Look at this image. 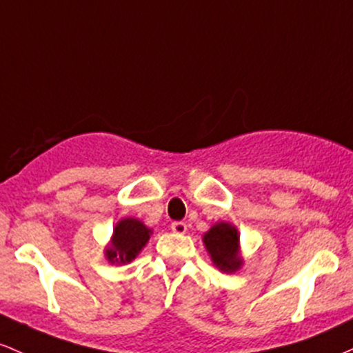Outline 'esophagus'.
Listing matches in <instances>:
<instances>
[{
  "instance_id": "esophagus-1",
  "label": "esophagus",
  "mask_w": 353,
  "mask_h": 353,
  "mask_svg": "<svg viewBox=\"0 0 353 353\" xmlns=\"http://www.w3.org/2000/svg\"><path fill=\"white\" fill-rule=\"evenodd\" d=\"M172 232L176 233V235H185L187 233V223H183V221H173Z\"/></svg>"
}]
</instances>
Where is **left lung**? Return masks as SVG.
<instances>
[{"label": "left lung", "instance_id": "obj_1", "mask_svg": "<svg viewBox=\"0 0 353 353\" xmlns=\"http://www.w3.org/2000/svg\"><path fill=\"white\" fill-rule=\"evenodd\" d=\"M205 250L208 252L212 263L223 273H235L243 267L240 233L235 225L228 221H216L201 236Z\"/></svg>", "mask_w": 353, "mask_h": 353}]
</instances>
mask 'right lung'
<instances>
[{
  "label": "right lung",
  "instance_id": "obj_1",
  "mask_svg": "<svg viewBox=\"0 0 353 353\" xmlns=\"http://www.w3.org/2000/svg\"><path fill=\"white\" fill-rule=\"evenodd\" d=\"M153 230L141 220L125 216L113 227L112 239L105 247V259L112 265H125L133 262L143 250L152 236Z\"/></svg>",
  "mask_w": 353,
  "mask_h": 353
}]
</instances>
